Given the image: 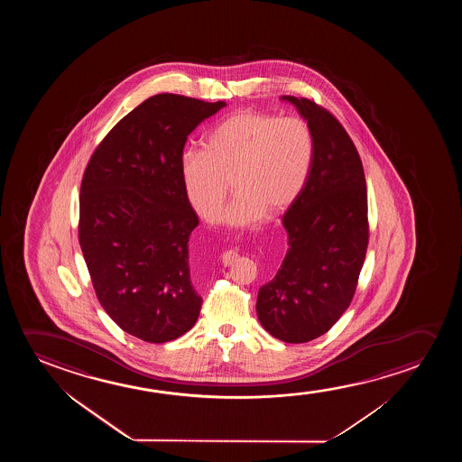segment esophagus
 <instances>
[{
	"mask_svg": "<svg viewBox=\"0 0 462 462\" xmlns=\"http://www.w3.org/2000/svg\"><path fill=\"white\" fill-rule=\"evenodd\" d=\"M235 259H236V253H235V251H227V253L222 254V262H224L226 265L232 263Z\"/></svg>",
	"mask_w": 462,
	"mask_h": 462,
	"instance_id": "obj_1",
	"label": "esophagus"
}]
</instances>
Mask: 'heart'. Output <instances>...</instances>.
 Here are the masks:
<instances>
[{
  "label": "heart",
  "instance_id": "b5f03b06",
  "mask_svg": "<svg viewBox=\"0 0 462 462\" xmlns=\"http://www.w3.org/2000/svg\"><path fill=\"white\" fill-rule=\"evenodd\" d=\"M316 139L301 118L238 112L207 135L205 150H186L180 161L184 192L197 215L221 219L230 184L236 196L227 221L246 226L282 213L310 178Z\"/></svg>",
  "mask_w": 462,
  "mask_h": 462
}]
</instances>
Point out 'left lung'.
<instances>
[{"mask_svg": "<svg viewBox=\"0 0 462 462\" xmlns=\"http://www.w3.org/2000/svg\"><path fill=\"white\" fill-rule=\"evenodd\" d=\"M284 99L308 120L316 154L282 217L284 262L260 287L255 310L270 335L301 344L325 335L352 303L369 241L367 190L360 154L335 115L306 97Z\"/></svg>", "mask_w": 462, "mask_h": 462, "instance_id": "8db88e82", "label": "left lung"}]
</instances>
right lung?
I'll return each instance as SVG.
<instances>
[{
	"label": "right lung",
	"mask_w": 462,
	"mask_h": 462,
	"mask_svg": "<svg viewBox=\"0 0 462 462\" xmlns=\"http://www.w3.org/2000/svg\"><path fill=\"white\" fill-rule=\"evenodd\" d=\"M224 106L152 96L110 129L83 173L79 241L96 297L142 341L177 339L202 310L188 254L199 217L180 161L188 135Z\"/></svg>",
	"instance_id": "right-lung-1"
}]
</instances>
